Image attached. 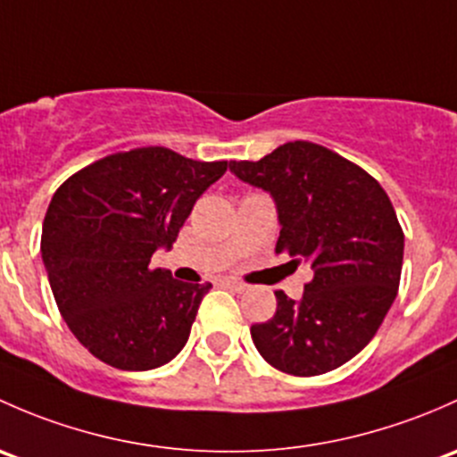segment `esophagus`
Returning a JSON list of instances; mask_svg holds the SVG:
<instances>
[{
    "label": "esophagus",
    "mask_w": 457,
    "mask_h": 457,
    "mask_svg": "<svg viewBox=\"0 0 457 457\" xmlns=\"http://www.w3.org/2000/svg\"><path fill=\"white\" fill-rule=\"evenodd\" d=\"M220 284H222L224 288L235 290V293H244V290H248V286L244 284V281H237V279H222Z\"/></svg>",
    "instance_id": "obj_1"
}]
</instances>
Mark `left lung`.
<instances>
[{
	"instance_id": "left-lung-1",
	"label": "left lung",
	"mask_w": 457,
	"mask_h": 457,
	"mask_svg": "<svg viewBox=\"0 0 457 457\" xmlns=\"http://www.w3.org/2000/svg\"><path fill=\"white\" fill-rule=\"evenodd\" d=\"M230 171L275 200L277 255L314 270L299 301L277 290L275 317L251 328L257 352L293 376L341 368L378 332L401 284L404 235L387 194L359 164L308 140L233 160Z\"/></svg>"
}]
</instances>
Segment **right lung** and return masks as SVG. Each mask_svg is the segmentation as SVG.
<instances>
[{
  "mask_svg": "<svg viewBox=\"0 0 457 457\" xmlns=\"http://www.w3.org/2000/svg\"><path fill=\"white\" fill-rule=\"evenodd\" d=\"M227 160L200 162L167 147H138L87 164L54 191L41 257L59 312L89 354L145 371L185 347L211 284L152 268L171 248L195 200Z\"/></svg>",
  "mask_w": 457,
  "mask_h": 457,
  "instance_id": "obj_1",
  "label": "right lung"
}]
</instances>
